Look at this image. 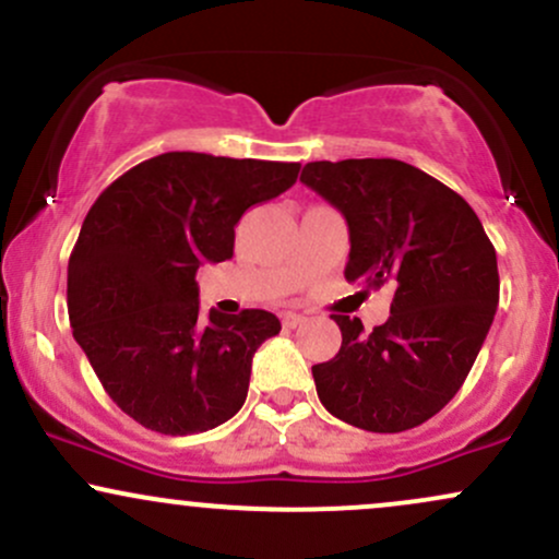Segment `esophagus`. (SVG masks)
Returning <instances> with one entry per match:
<instances>
[{
	"label": "esophagus",
	"mask_w": 559,
	"mask_h": 559,
	"mask_svg": "<svg viewBox=\"0 0 559 559\" xmlns=\"http://www.w3.org/2000/svg\"><path fill=\"white\" fill-rule=\"evenodd\" d=\"M281 320H284L286 329H297V325L305 323L307 318L301 316V312H284V316H281Z\"/></svg>",
	"instance_id": "esophagus-1"
}]
</instances>
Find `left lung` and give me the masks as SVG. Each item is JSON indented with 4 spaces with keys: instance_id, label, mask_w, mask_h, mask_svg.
<instances>
[{
    "instance_id": "1",
    "label": "left lung",
    "mask_w": 559,
    "mask_h": 559,
    "mask_svg": "<svg viewBox=\"0 0 559 559\" xmlns=\"http://www.w3.org/2000/svg\"><path fill=\"white\" fill-rule=\"evenodd\" d=\"M301 183L349 226V284L391 286V316L365 331L333 316L342 349L312 365L323 407L373 433L433 418L476 362L499 301L493 243L457 191L402 159L307 163Z\"/></svg>"
}]
</instances>
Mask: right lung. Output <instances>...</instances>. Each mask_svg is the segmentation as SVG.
Segmentation results:
<instances>
[{"mask_svg": "<svg viewBox=\"0 0 559 559\" xmlns=\"http://www.w3.org/2000/svg\"><path fill=\"white\" fill-rule=\"evenodd\" d=\"M299 163L165 152L102 191L68 262V312L110 400L165 436L210 431L247 400L265 310L199 312L197 271L234 258L236 223L284 194Z\"/></svg>", "mask_w": 559, "mask_h": 559, "instance_id": "1", "label": "right lung"}]
</instances>
